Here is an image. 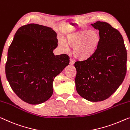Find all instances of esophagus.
I'll use <instances>...</instances> for the list:
<instances>
[{"instance_id":"34e87169","label":"esophagus","mask_w":130,"mask_h":130,"mask_svg":"<svg viewBox=\"0 0 130 130\" xmlns=\"http://www.w3.org/2000/svg\"><path fill=\"white\" fill-rule=\"evenodd\" d=\"M74 61H73V59H70V62H69V64L70 65H73L74 64Z\"/></svg>"}]
</instances>
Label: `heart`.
<instances>
[{
    "label": "heart",
    "instance_id": "heart-1",
    "mask_svg": "<svg viewBox=\"0 0 130 130\" xmlns=\"http://www.w3.org/2000/svg\"><path fill=\"white\" fill-rule=\"evenodd\" d=\"M99 33L95 30H82L68 34L60 41V46L67 50L68 46L73 47V55L76 59L84 61L92 57L100 43Z\"/></svg>",
    "mask_w": 130,
    "mask_h": 130
}]
</instances>
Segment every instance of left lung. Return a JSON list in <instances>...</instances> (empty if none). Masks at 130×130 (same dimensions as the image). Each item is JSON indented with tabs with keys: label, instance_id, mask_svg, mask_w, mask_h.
Masks as SVG:
<instances>
[{
	"label": "left lung",
	"instance_id": "8db88e82",
	"mask_svg": "<svg viewBox=\"0 0 130 130\" xmlns=\"http://www.w3.org/2000/svg\"><path fill=\"white\" fill-rule=\"evenodd\" d=\"M92 26L99 30L100 43L90 58L75 62V84L83 98L100 102L111 96L123 82L127 50L120 32L108 23L98 21Z\"/></svg>",
	"mask_w": 130,
	"mask_h": 130
}]
</instances>
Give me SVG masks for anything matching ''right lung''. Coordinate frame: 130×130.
<instances>
[{"label": "right lung", "instance_id": "add662e5", "mask_svg": "<svg viewBox=\"0 0 130 130\" xmlns=\"http://www.w3.org/2000/svg\"><path fill=\"white\" fill-rule=\"evenodd\" d=\"M57 46V34L48 27L29 24L15 32L5 72L13 92L23 101L38 104L51 98L54 78L69 63L67 54L54 55Z\"/></svg>", "mask_w": 130, "mask_h": 130}]
</instances>
